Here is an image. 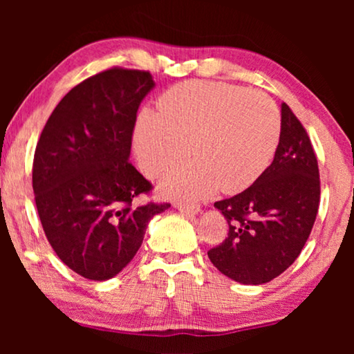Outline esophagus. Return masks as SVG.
Returning <instances> with one entry per match:
<instances>
[{"instance_id": "1", "label": "esophagus", "mask_w": 354, "mask_h": 354, "mask_svg": "<svg viewBox=\"0 0 354 354\" xmlns=\"http://www.w3.org/2000/svg\"><path fill=\"white\" fill-rule=\"evenodd\" d=\"M176 207H177V211H180L182 214H185V216H196V214H200V212H201L200 206L182 205V203H177Z\"/></svg>"}]
</instances>
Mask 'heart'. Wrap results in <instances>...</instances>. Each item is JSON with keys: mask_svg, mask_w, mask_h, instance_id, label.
Returning a JSON list of instances; mask_svg holds the SVG:
<instances>
[{"mask_svg": "<svg viewBox=\"0 0 354 354\" xmlns=\"http://www.w3.org/2000/svg\"><path fill=\"white\" fill-rule=\"evenodd\" d=\"M159 114L145 109L133 130L138 166L148 177L169 172L162 195L196 201L217 188L239 193L258 180L277 149L280 113L263 91L222 82H183L166 91Z\"/></svg>", "mask_w": 354, "mask_h": 354, "instance_id": "1", "label": "heart"}]
</instances>
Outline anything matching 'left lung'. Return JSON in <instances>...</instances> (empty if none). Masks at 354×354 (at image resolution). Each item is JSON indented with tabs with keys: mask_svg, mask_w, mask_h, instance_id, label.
<instances>
[{
	"mask_svg": "<svg viewBox=\"0 0 354 354\" xmlns=\"http://www.w3.org/2000/svg\"><path fill=\"white\" fill-rule=\"evenodd\" d=\"M280 113L272 164L245 192L214 203L229 222V234L207 256L222 274L243 285L270 282L295 263L321 200L311 140L285 103Z\"/></svg>",
	"mask_w": 354,
	"mask_h": 354,
	"instance_id": "1",
	"label": "left lung"
}]
</instances>
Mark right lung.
<instances>
[{"label": "right lung", "instance_id": "obj_1", "mask_svg": "<svg viewBox=\"0 0 354 354\" xmlns=\"http://www.w3.org/2000/svg\"><path fill=\"white\" fill-rule=\"evenodd\" d=\"M145 71H104L53 111L33 158L43 230L67 268L90 280L118 275L142 246L148 222L171 205L133 206L151 183L129 162L137 111L154 88Z\"/></svg>", "mask_w": 354, "mask_h": 354}]
</instances>
